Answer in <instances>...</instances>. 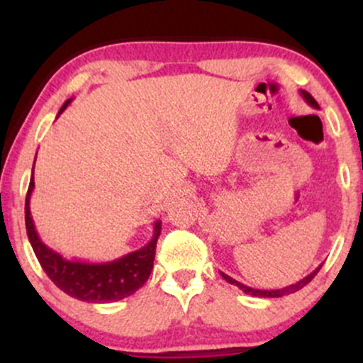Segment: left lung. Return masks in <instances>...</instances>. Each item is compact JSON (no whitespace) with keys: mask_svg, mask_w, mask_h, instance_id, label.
Instances as JSON below:
<instances>
[{"mask_svg":"<svg viewBox=\"0 0 363 363\" xmlns=\"http://www.w3.org/2000/svg\"><path fill=\"white\" fill-rule=\"evenodd\" d=\"M301 95L303 99H306V102L309 104V106H312L314 107V109H319V104L314 101V97H312L311 94H307L306 90H301ZM320 269V264L318 266V268L314 269V272L312 273H309L307 274L306 278H302L301 281H297V283H294V285H290V286H285V289H280V290H257V289H251V286H247V285H244V283H240V281H237V280H234V278H230L228 277V274H225V273H222L220 272V274H222L223 277V280L225 281H228L230 283V285H235V286H239L240 290L244 291V294H249V295H254V297H266V298H274V297H283V295H289V294H294V291H297V290H301V289H303V286L307 285V283H309L312 278L315 277V274H318V272Z\"/></svg>","mask_w":363,"mask_h":363,"instance_id":"left-lung-1","label":"left lung"}]
</instances>
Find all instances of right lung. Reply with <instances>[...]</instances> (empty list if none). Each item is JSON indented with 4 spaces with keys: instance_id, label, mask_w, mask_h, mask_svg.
Instances as JSON below:
<instances>
[{
    "instance_id": "obj_1",
    "label": "right lung",
    "mask_w": 363,
    "mask_h": 363,
    "mask_svg": "<svg viewBox=\"0 0 363 363\" xmlns=\"http://www.w3.org/2000/svg\"><path fill=\"white\" fill-rule=\"evenodd\" d=\"M69 102H72V99L62 104L60 112H57V118L69 106ZM34 186V170H32L30 184H28L27 198H25V227H27L28 240H30L37 259L57 289L82 302L102 303L126 298L145 285L153 269L157 240L162 230L160 220L153 223L152 240L138 251L128 252L118 259L107 262L66 259L60 252L48 247L37 234L34 220L30 215V196Z\"/></svg>"
}]
</instances>
